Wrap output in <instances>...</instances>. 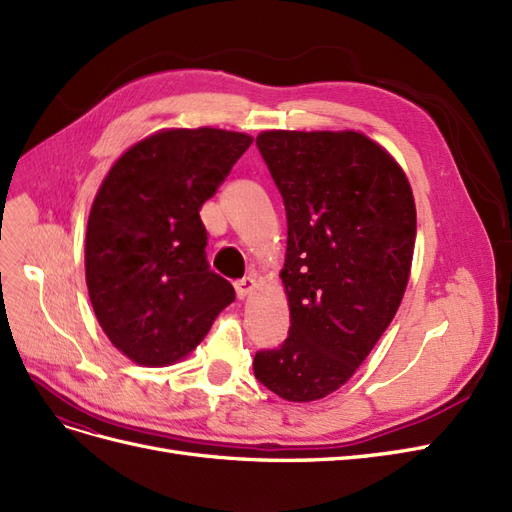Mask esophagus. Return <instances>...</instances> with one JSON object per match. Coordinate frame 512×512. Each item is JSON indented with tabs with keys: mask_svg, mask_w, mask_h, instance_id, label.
<instances>
[{
	"mask_svg": "<svg viewBox=\"0 0 512 512\" xmlns=\"http://www.w3.org/2000/svg\"><path fill=\"white\" fill-rule=\"evenodd\" d=\"M255 289H257V280H255L253 276H244L242 280H238V283H236V293H238L240 300L249 298V295H251Z\"/></svg>",
	"mask_w": 512,
	"mask_h": 512,
	"instance_id": "34e87169",
	"label": "esophagus"
}]
</instances>
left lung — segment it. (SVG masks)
<instances>
[{
  "instance_id": "1",
  "label": "left lung",
  "mask_w": 512,
  "mask_h": 512,
  "mask_svg": "<svg viewBox=\"0 0 512 512\" xmlns=\"http://www.w3.org/2000/svg\"><path fill=\"white\" fill-rule=\"evenodd\" d=\"M257 146L287 210L291 327L253 372L278 398L315 402L349 381L400 308L415 197L400 163L361 131L268 129Z\"/></svg>"
}]
</instances>
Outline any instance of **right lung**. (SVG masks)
I'll list each match as a JSON object with an SVG mask.
<instances>
[{
    "mask_svg": "<svg viewBox=\"0 0 512 512\" xmlns=\"http://www.w3.org/2000/svg\"><path fill=\"white\" fill-rule=\"evenodd\" d=\"M253 144L217 127H170L112 163L93 200L85 276L104 334L138 366H172L236 300L206 259L200 210Z\"/></svg>",
    "mask_w": 512,
    "mask_h": 512,
    "instance_id": "add662e5",
    "label": "right lung"
}]
</instances>
